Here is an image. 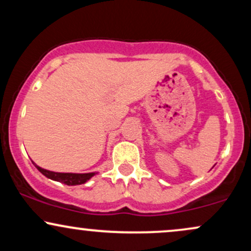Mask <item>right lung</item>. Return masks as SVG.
Returning a JSON list of instances; mask_svg holds the SVG:
<instances>
[{
  "label": "right lung",
  "mask_w": 251,
  "mask_h": 251,
  "mask_svg": "<svg viewBox=\"0 0 251 251\" xmlns=\"http://www.w3.org/2000/svg\"><path fill=\"white\" fill-rule=\"evenodd\" d=\"M33 164L43 176H46V177L50 178V179L67 184V185H80V184H85L86 181L91 179V178L96 175V172H89V174H62V172L50 171V170L40 168V166H37L35 163Z\"/></svg>",
  "instance_id": "1"
}]
</instances>
